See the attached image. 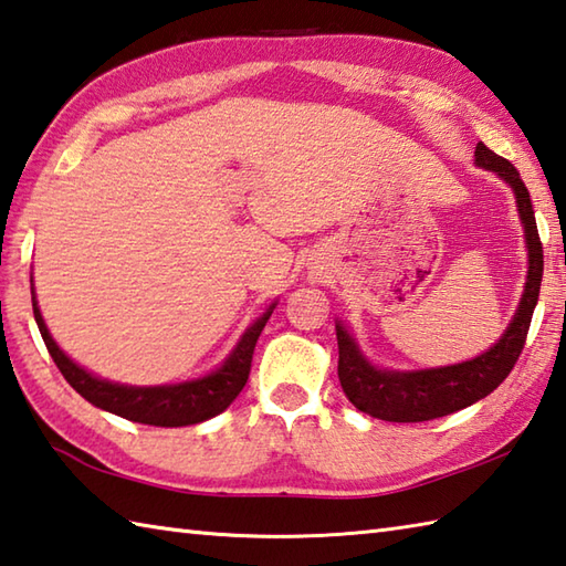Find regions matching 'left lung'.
Segmentation results:
<instances>
[{
    "instance_id": "1",
    "label": "left lung",
    "mask_w": 566,
    "mask_h": 566,
    "mask_svg": "<svg viewBox=\"0 0 566 566\" xmlns=\"http://www.w3.org/2000/svg\"><path fill=\"white\" fill-rule=\"evenodd\" d=\"M473 157L475 166L497 174V179L511 186L515 196L527 248L523 296H520L513 321L489 350H483L481 356L471 360L422 370L380 368L360 350L350 328L343 321H336L340 387L360 412L375 419H385V422H429V419L459 412V409L491 395L511 375L513 365L520 358V350L525 346L530 318H533L539 296L542 270H545L533 201H530L527 188L511 161L497 157L483 142H479Z\"/></svg>"
}]
</instances>
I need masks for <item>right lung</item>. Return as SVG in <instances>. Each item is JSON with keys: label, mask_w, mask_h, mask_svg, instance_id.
I'll use <instances>...</instances> for the list:
<instances>
[{"label": "right lung", "mask_w": 566, "mask_h": 566, "mask_svg": "<svg viewBox=\"0 0 566 566\" xmlns=\"http://www.w3.org/2000/svg\"><path fill=\"white\" fill-rule=\"evenodd\" d=\"M33 302V318L41 331V338L46 343L53 363L59 365L63 378L69 380L73 390L85 397L87 402L105 409L109 415H117L129 422L149 424V427H191L201 424L206 419L216 417L230 407V402L240 395L248 382L250 363L264 324L272 316L276 302H272L264 314L252 321L240 336L235 348L228 353V358L201 378L171 382V385H122L105 378H97L83 365H77L69 353L59 348L53 340L46 321L41 316L36 302V292L31 286Z\"/></svg>", "instance_id": "add662e5"}]
</instances>
